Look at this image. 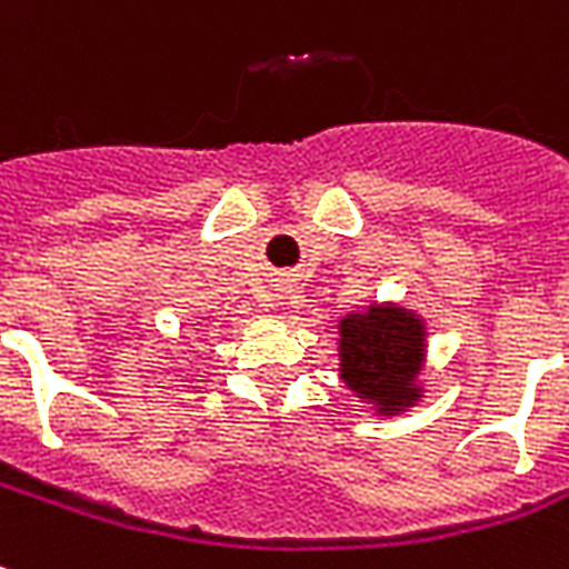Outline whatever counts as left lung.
<instances>
[{"instance_id":"1","label":"left lung","mask_w":569,"mask_h":569,"mask_svg":"<svg viewBox=\"0 0 569 569\" xmlns=\"http://www.w3.org/2000/svg\"><path fill=\"white\" fill-rule=\"evenodd\" d=\"M429 322L402 301H370L337 322V376L376 418H400L427 397Z\"/></svg>"}]
</instances>
